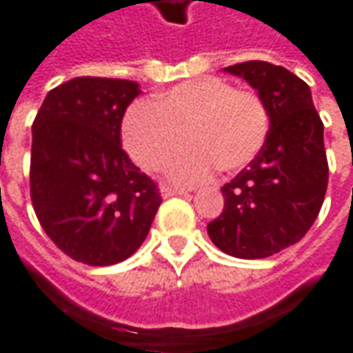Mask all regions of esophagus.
<instances>
[{
	"instance_id": "34e87169",
	"label": "esophagus",
	"mask_w": 353,
	"mask_h": 353,
	"mask_svg": "<svg viewBox=\"0 0 353 353\" xmlns=\"http://www.w3.org/2000/svg\"><path fill=\"white\" fill-rule=\"evenodd\" d=\"M161 192L164 199H170V196H177V194H187V189L183 187H170V185H162Z\"/></svg>"
}]
</instances>
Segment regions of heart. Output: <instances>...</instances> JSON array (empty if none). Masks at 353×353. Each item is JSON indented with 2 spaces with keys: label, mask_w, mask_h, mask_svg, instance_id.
<instances>
[{
  "label": "heart",
  "mask_w": 353,
  "mask_h": 353,
  "mask_svg": "<svg viewBox=\"0 0 353 353\" xmlns=\"http://www.w3.org/2000/svg\"><path fill=\"white\" fill-rule=\"evenodd\" d=\"M268 126V108L255 90L204 77L177 85L151 108H132L124 117L123 141L149 172L164 168L189 141L194 147L174 161L170 174L179 181H200L215 166L227 174L248 166L265 145Z\"/></svg>",
  "instance_id": "1"
}]
</instances>
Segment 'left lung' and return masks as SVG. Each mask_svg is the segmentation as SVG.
<instances>
[{
  "label": "left lung",
  "mask_w": 353,
  "mask_h": 353,
  "mask_svg": "<svg viewBox=\"0 0 353 353\" xmlns=\"http://www.w3.org/2000/svg\"><path fill=\"white\" fill-rule=\"evenodd\" d=\"M265 100L270 128L248 168L221 187L225 208L208 234L238 259H265L296 244L318 217L327 181L323 123L310 87L281 65L250 60L227 68Z\"/></svg>",
  "instance_id": "1"
}]
</instances>
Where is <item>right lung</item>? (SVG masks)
<instances>
[{
    "instance_id": "obj_1",
    "label": "right lung",
    "mask_w": 353,
    "mask_h": 353,
    "mask_svg": "<svg viewBox=\"0 0 353 353\" xmlns=\"http://www.w3.org/2000/svg\"><path fill=\"white\" fill-rule=\"evenodd\" d=\"M138 83L75 77L52 88L32 126L30 196L47 236L72 259L108 266L143 244L162 196L121 145Z\"/></svg>"
}]
</instances>
